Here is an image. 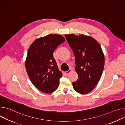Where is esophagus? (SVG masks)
<instances>
[{
	"mask_svg": "<svg viewBox=\"0 0 125 125\" xmlns=\"http://www.w3.org/2000/svg\"><path fill=\"white\" fill-rule=\"evenodd\" d=\"M71 71H72V70H71V69H69L68 71H66V72H65V74H67V75H68V74H69L71 72Z\"/></svg>",
	"mask_w": 125,
	"mask_h": 125,
	"instance_id": "34e87169",
	"label": "esophagus"
}]
</instances>
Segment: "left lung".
<instances>
[{
  "label": "left lung",
  "mask_w": 125,
  "mask_h": 125,
  "mask_svg": "<svg viewBox=\"0 0 125 125\" xmlns=\"http://www.w3.org/2000/svg\"><path fill=\"white\" fill-rule=\"evenodd\" d=\"M75 57V71L78 79L73 82L74 90L84 94L92 91L98 83L104 66V55L99 43L83 34H65Z\"/></svg>",
  "instance_id": "1"
}]
</instances>
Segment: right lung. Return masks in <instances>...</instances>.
<instances>
[{
  "mask_svg": "<svg viewBox=\"0 0 125 125\" xmlns=\"http://www.w3.org/2000/svg\"><path fill=\"white\" fill-rule=\"evenodd\" d=\"M65 41L60 34H50L35 40L29 48L25 62L27 72L34 86L43 93H52L58 87L62 73L53 54Z\"/></svg>",
  "mask_w": 125,
  "mask_h": 125,
  "instance_id": "add662e5",
  "label": "right lung"
}]
</instances>
